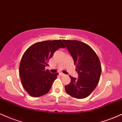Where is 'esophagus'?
Wrapping results in <instances>:
<instances>
[{
  "label": "esophagus",
  "mask_w": 122,
  "mask_h": 122,
  "mask_svg": "<svg viewBox=\"0 0 122 122\" xmlns=\"http://www.w3.org/2000/svg\"><path fill=\"white\" fill-rule=\"evenodd\" d=\"M59 75L61 76H65V74H64V73H59Z\"/></svg>",
  "instance_id": "1"
}]
</instances>
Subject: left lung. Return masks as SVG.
<instances>
[{
  "mask_svg": "<svg viewBox=\"0 0 122 122\" xmlns=\"http://www.w3.org/2000/svg\"><path fill=\"white\" fill-rule=\"evenodd\" d=\"M71 53L79 78L69 76L71 81L65 85L68 95L77 99L88 97L99 83L102 66L95 51L86 43L77 40H63Z\"/></svg>",
  "mask_w": 122,
  "mask_h": 122,
  "instance_id": "obj_1",
  "label": "left lung"
}]
</instances>
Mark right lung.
I'll return each instance as SVG.
<instances>
[{
  "mask_svg": "<svg viewBox=\"0 0 122 122\" xmlns=\"http://www.w3.org/2000/svg\"><path fill=\"white\" fill-rule=\"evenodd\" d=\"M65 47L61 40L38 42L26 50L19 65L21 82L25 90L33 97L46 94L58 73H51L45 66L49 60L59 48Z\"/></svg>",
  "mask_w": 122,
  "mask_h": 122,
  "instance_id": "right-lung-1",
  "label": "right lung"
}]
</instances>
